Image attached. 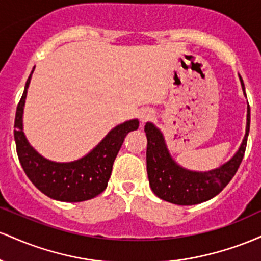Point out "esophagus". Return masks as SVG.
<instances>
[{
    "label": "esophagus",
    "mask_w": 261,
    "mask_h": 261,
    "mask_svg": "<svg viewBox=\"0 0 261 261\" xmlns=\"http://www.w3.org/2000/svg\"><path fill=\"white\" fill-rule=\"evenodd\" d=\"M152 116H153V113H152L151 110H147V109H146V110H142V112H141V113L139 114L140 120L142 121V122H146V121L151 120Z\"/></svg>",
    "instance_id": "esophagus-1"
}]
</instances>
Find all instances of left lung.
<instances>
[{
	"label": "left lung",
	"mask_w": 261,
	"mask_h": 261,
	"mask_svg": "<svg viewBox=\"0 0 261 261\" xmlns=\"http://www.w3.org/2000/svg\"><path fill=\"white\" fill-rule=\"evenodd\" d=\"M242 87L244 91V83ZM250 126V108L248 106L247 133L238 152L229 162L211 172H190L179 167L170 158L161 131L151 122L145 125L147 136V174L152 191L164 201L175 205H196L220 194L241 166L247 147Z\"/></svg>",
	"instance_id": "1"
}]
</instances>
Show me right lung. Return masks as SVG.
<instances>
[{
  "instance_id": "right-lung-1",
  "label": "right lung",
  "mask_w": 261,
  "mask_h": 261,
  "mask_svg": "<svg viewBox=\"0 0 261 261\" xmlns=\"http://www.w3.org/2000/svg\"><path fill=\"white\" fill-rule=\"evenodd\" d=\"M33 73V71H32ZM32 73L17 106L14 120V140L17 154L27 176L41 193L54 200L80 202L93 199L106 190L112 174L113 163L125 136L139 128V121L130 120L114 127L101 142L86 157L70 163L45 160L27 141L23 133V107Z\"/></svg>"
}]
</instances>
